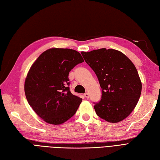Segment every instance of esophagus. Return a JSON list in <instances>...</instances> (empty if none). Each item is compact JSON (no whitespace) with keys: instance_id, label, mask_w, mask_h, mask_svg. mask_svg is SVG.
I'll use <instances>...</instances> for the list:
<instances>
[{"instance_id":"esophagus-1","label":"esophagus","mask_w":160,"mask_h":160,"mask_svg":"<svg viewBox=\"0 0 160 160\" xmlns=\"http://www.w3.org/2000/svg\"><path fill=\"white\" fill-rule=\"evenodd\" d=\"M84 96H85V97L86 98H89V93H85L84 94Z\"/></svg>"}]
</instances>
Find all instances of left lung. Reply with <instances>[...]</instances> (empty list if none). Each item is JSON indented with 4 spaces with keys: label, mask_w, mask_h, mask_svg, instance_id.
<instances>
[{
    "label": "left lung",
    "mask_w": 160,
    "mask_h": 160,
    "mask_svg": "<svg viewBox=\"0 0 160 160\" xmlns=\"http://www.w3.org/2000/svg\"><path fill=\"white\" fill-rule=\"evenodd\" d=\"M81 54L102 88L100 101L93 103L97 115L109 122L122 121L135 108L141 96L142 84L136 67L121 52L114 49Z\"/></svg>",
    "instance_id": "left-lung-1"
}]
</instances>
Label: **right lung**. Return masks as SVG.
<instances>
[{
  "label": "right lung",
  "instance_id": "obj_1",
  "mask_svg": "<svg viewBox=\"0 0 160 160\" xmlns=\"http://www.w3.org/2000/svg\"><path fill=\"white\" fill-rule=\"evenodd\" d=\"M84 62L79 52L51 48L38 58L27 75L25 93L29 104L45 122L60 124L74 116L82 99L71 93L68 74Z\"/></svg>",
  "mask_w": 160,
  "mask_h": 160
}]
</instances>
